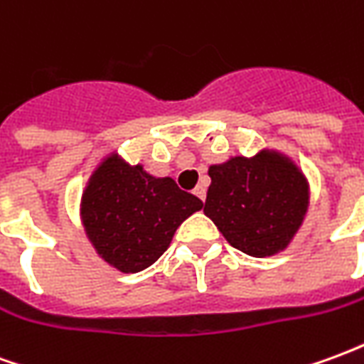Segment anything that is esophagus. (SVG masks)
Wrapping results in <instances>:
<instances>
[{"label":"esophagus","mask_w":364,"mask_h":364,"mask_svg":"<svg viewBox=\"0 0 364 364\" xmlns=\"http://www.w3.org/2000/svg\"><path fill=\"white\" fill-rule=\"evenodd\" d=\"M193 193H195V195H197V197L200 198V200H205V197H206V187H205V185H197V187H195V191H193Z\"/></svg>","instance_id":"34e87169"}]
</instances>
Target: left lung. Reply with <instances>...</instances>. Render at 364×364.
Wrapping results in <instances>:
<instances>
[{"label": "left lung", "mask_w": 364, "mask_h": 364, "mask_svg": "<svg viewBox=\"0 0 364 364\" xmlns=\"http://www.w3.org/2000/svg\"><path fill=\"white\" fill-rule=\"evenodd\" d=\"M205 214L230 245L252 257L287 250L310 205L304 173L284 154L261 150L208 167Z\"/></svg>", "instance_id": "1"}]
</instances>
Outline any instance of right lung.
<instances>
[{"instance_id": "obj_1", "label": "right lung", "mask_w": 364, "mask_h": 364, "mask_svg": "<svg viewBox=\"0 0 364 364\" xmlns=\"http://www.w3.org/2000/svg\"><path fill=\"white\" fill-rule=\"evenodd\" d=\"M203 200L171 177H154L119 154L97 166L82 195V222L97 255L122 273H138L164 255L175 230Z\"/></svg>"}]
</instances>
